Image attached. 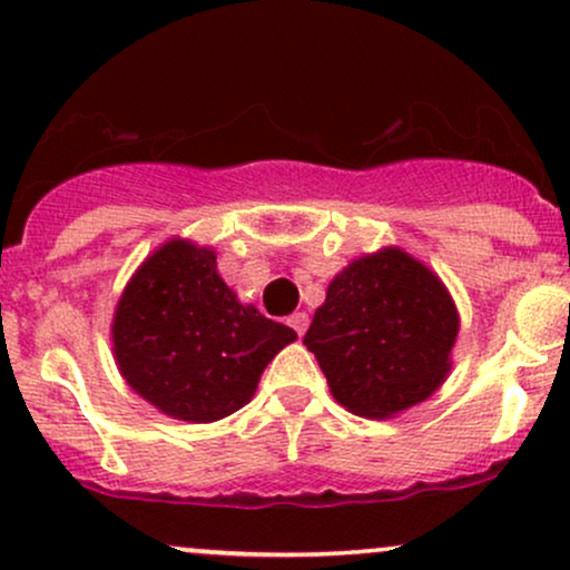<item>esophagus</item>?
Returning a JSON list of instances; mask_svg holds the SVG:
<instances>
[{
    "label": "esophagus",
    "instance_id": "34e87169",
    "mask_svg": "<svg viewBox=\"0 0 570 570\" xmlns=\"http://www.w3.org/2000/svg\"><path fill=\"white\" fill-rule=\"evenodd\" d=\"M286 324H289L292 330L297 332V335H305V330H307V313H303V311L292 313V316L286 318Z\"/></svg>",
    "mask_w": 570,
    "mask_h": 570
}]
</instances>
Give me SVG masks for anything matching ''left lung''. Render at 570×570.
<instances>
[{
    "instance_id": "1",
    "label": "left lung",
    "mask_w": 570,
    "mask_h": 570,
    "mask_svg": "<svg viewBox=\"0 0 570 570\" xmlns=\"http://www.w3.org/2000/svg\"><path fill=\"white\" fill-rule=\"evenodd\" d=\"M458 330L442 278L404 248L385 246L330 281L303 343L345 410L394 417L448 381Z\"/></svg>"
}]
</instances>
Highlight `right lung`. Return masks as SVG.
I'll return each instance as SVG.
<instances>
[{
  "instance_id": "1",
  "label": "right lung",
  "mask_w": 570,
  "mask_h": 570,
  "mask_svg": "<svg viewBox=\"0 0 570 570\" xmlns=\"http://www.w3.org/2000/svg\"><path fill=\"white\" fill-rule=\"evenodd\" d=\"M289 326L244 305L217 252L187 238L155 248L117 299L112 353L144 402L187 423H214L252 402Z\"/></svg>"
}]
</instances>
